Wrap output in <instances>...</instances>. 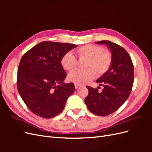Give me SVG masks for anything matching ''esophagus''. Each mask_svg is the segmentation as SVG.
Here are the masks:
<instances>
[{
	"mask_svg": "<svg viewBox=\"0 0 152 152\" xmlns=\"http://www.w3.org/2000/svg\"><path fill=\"white\" fill-rule=\"evenodd\" d=\"M81 87V86H80V85H78V84H75V88L76 89H79V87Z\"/></svg>",
	"mask_w": 152,
	"mask_h": 152,
	"instance_id": "1",
	"label": "esophagus"
}]
</instances>
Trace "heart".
I'll list each match as a JSON object with an SVG mask.
<instances>
[{
	"instance_id": "obj_1",
	"label": "heart",
	"mask_w": 152,
	"mask_h": 152,
	"mask_svg": "<svg viewBox=\"0 0 152 152\" xmlns=\"http://www.w3.org/2000/svg\"><path fill=\"white\" fill-rule=\"evenodd\" d=\"M80 59H87L84 70H75L69 73L68 80L75 84H87L93 80L97 73L102 76L107 73L112 63V54L103 47L94 44H86L77 49ZM61 65L66 70H72L77 65V59L72 52L64 54Z\"/></svg>"
}]
</instances>
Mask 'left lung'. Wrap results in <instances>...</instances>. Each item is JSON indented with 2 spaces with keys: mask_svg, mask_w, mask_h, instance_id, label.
<instances>
[{
  "mask_svg": "<svg viewBox=\"0 0 152 152\" xmlns=\"http://www.w3.org/2000/svg\"><path fill=\"white\" fill-rule=\"evenodd\" d=\"M96 43L109 48L112 63L108 71L96 80L104 87L101 93L97 89L86 87L89 94L85 98V103L91 112L107 116L117 110L129 96L134 82V66L130 56L121 45L109 40Z\"/></svg>",
  "mask_w": 152,
  "mask_h": 152,
  "instance_id": "obj_1",
  "label": "left lung"
}]
</instances>
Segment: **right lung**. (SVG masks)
I'll return each instance as SVG.
<instances>
[{"mask_svg": "<svg viewBox=\"0 0 152 152\" xmlns=\"http://www.w3.org/2000/svg\"><path fill=\"white\" fill-rule=\"evenodd\" d=\"M77 46L44 41L22 56L18 69V91L27 107L37 115L45 118L58 115L74 92L73 83L63 82L66 73L61 58Z\"/></svg>", "mask_w": 152, "mask_h": 152, "instance_id": "right-lung-1", "label": "right lung"}]
</instances>
